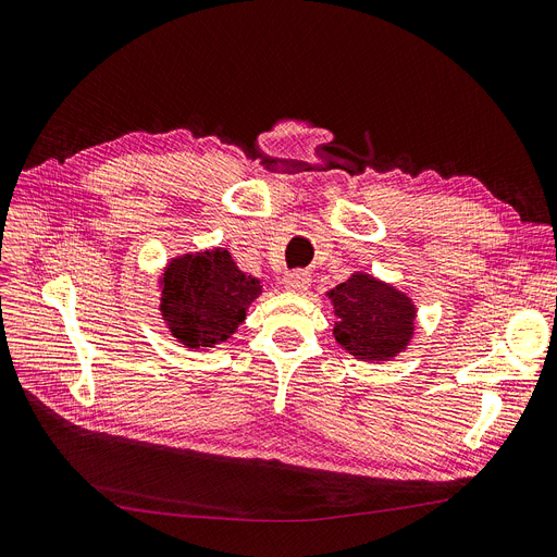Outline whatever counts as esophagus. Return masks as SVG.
I'll return each instance as SVG.
<instances>
[{
  "label": "esophagus",
  "instance_id": "1",
  "mask_svg": "<svg viewBox=\"0 0 557 557\" xmlns=\"http://www.w3.org/2000/svg\"><path fill=\"white\" fill-rule=\"evenodd\" d=\"M309 284H311V275L307 273V271H288L286 275H284V286H286V292H294V294H305L307 288H309Z\"/></svg>",
  "mask_w": 557,
  "mask_h": 557
}]
</instances>
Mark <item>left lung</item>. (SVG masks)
<instances>
[{"instance_id":"1","label":"left lung","mask_w":557,"mask_h":557,"mask_svg":"<svg viewBox=\"0 0 557 557\" xmlns=\"http://www.w3.org/2000/svg\"><path fill=\"white\" fill-rule=\"evenodd\" d=\"M336 344L357 359H392L414 334L417 307L394 286L367 273H352L327 294Z\"/></svg>"}]
</instances>
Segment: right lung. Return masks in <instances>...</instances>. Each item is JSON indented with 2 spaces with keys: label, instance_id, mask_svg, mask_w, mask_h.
<instances>
[{
  "label": "right lung",
  "instance_id": "obj_1",
  "mask_svg": "<svg viewBox=\"0 0 557 557\" xmlns=\"http://www.w3.org/2000/svg\"><path fill=\"white\" fill-rule=\"evenodd\" d=\"M161 284V317L188 348L227 342L261 294L259 280L238 271L230 252L221 248L173 259Z\"/></svg>",
  "mask_w": 557,
  "mask_h": 557
}]
</instances>
